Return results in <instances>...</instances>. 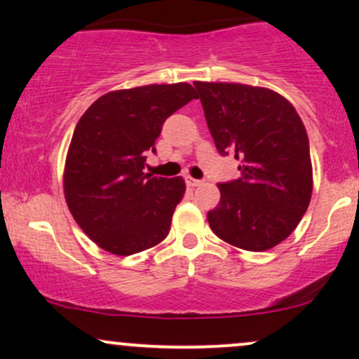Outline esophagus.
<instances>
[{"mask_svg": "<svg viewBox=\"0 0 359 359\" xmlns=\"http://www.w3.org/2000/svg\"><path fill=\"white\" fill-rule=\"evenodd\" d=\"M187 184H188V187L196 188V187H201L203 181L201 180H196V178H191V176H187Z\"/></svg>", "mask_w": 359, "mask_h": 359, "instance_id": "obj_1", "label": "esophagus"}]
</instances>
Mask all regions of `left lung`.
<instances>
[{
    "label": "left lung",
    "mask_w": 359,
    "mask_h": 359,
    "mask_svg": "<svg viewBox=\"0 0 359 359\" xmlns=\"http://www.w3.org/2000/svg\"><path fill=\"white\" fill-rule=\"evenodd\" d=\"M221 154L234 153L241 176L219 183L221 200L208 211L216 236L246 251L285 241L313 193L306 130L293 104L276 91L240 83L194 81Z\"/></svg>",
    "instance_id": "left-lung-1"
}]
</instances>
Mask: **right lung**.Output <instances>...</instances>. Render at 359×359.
Returning a JSON list of instances; mask_svg holds the SVG:
<instances>
[{"label": "right lung", "mask_w": 359, "mask_h": 359, "mask_svg": "<svg viewBox=\"0 0 359 359\" xmlns=\"http://www.w3.org/2000/svg\"><path fill=\"white\" fill-rule=\"evenodd\" d=\"M198 95L188 83L109 91L86 109L66 154L63 188L73 218L104 251L130 256L170 233L184 180L144 172L168 116Z\"/></svg>", "instance_id": "right-lung-1"}]
</instances>
